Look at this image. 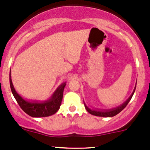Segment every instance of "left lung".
<instances>
[{"mask_svg": "<svg viewBox=\"0 0 150 150\" xmlns=\"http://www.w3.org/2000/svg\"><path fill=\"white\" fill-rule=\"evenodd\" d=\"M136 86H137V83L136 85H135L134 89L133 92H132V95L129 96V98L124 102V103H122L121 105H119V106L116 107V108H111V109H96V108H90L89 107L86 105V103L84 102V105H85V108L87 110V111L91 114L94 115V116H102V117H112V116H116L117 115L118 113H120L124 108L127 105V104L129 103V102L130 101V100L132 99V96H133L134 93L135 89H136Z\"/></svg>", "mask_w": 150, "mask_h": 150, "instance_id": "1", "label": "left lung"}]
</instances>
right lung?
I'll use <instances>...</instances> for the list:
<instances>
[{
  "label": "right lung",
  "instance_id": "1",
  "mask_svg": "<svg viewBox=\"0 0 150 150\" xmlns=\"http://www.w3.org/2000/svg\"><path fill=\"white\" fill-rule=\"evenodd\" d=\"M10 70V86L11 92L17 103L25 113L32 117H46L54 114L59 109L63 97V91L66 83H63L54 91L50 99L44 101L28 100L22 98L13 87Z\"/></svg>",
  "mask_w": 150,
  "mask_h": 150
}]
</instances>
